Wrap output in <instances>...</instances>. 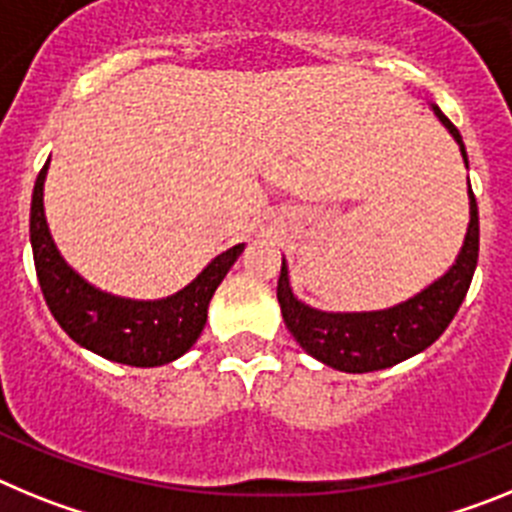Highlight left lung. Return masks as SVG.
Returning a JSON list of instances; mask_svg holds the SVG:
<instances>
[{
    "label": "left lung",
    "mask_w": 512,
    "mask_h": 512,
    "mask_svg": "<svg viewBox=\"0 0 512 512\" xmlns=\"http://www.w3.org/2000/svg\"><path fill=\"white\" fill-rule=\"evenodd\" d=\"M433 115L459 143L461 158L469 169L467 148L454 122L431 104ZM479 256V212L474 192L469 187V225L461 251L449 271L431 282L418 295L400 305L369 312H325L318 307L297 300L289 284L287 261L282 259V274L277 282V300L282 307L284 325L295 341L305 348L312 359L323 361L346 374L379 372L395 366L410 356L420 354L438 341L443 330L449 328L456 310L461 307L467 289L472 284Z\"/></svg>",
    "instance_id": "8db88e82"
}]
</instances>
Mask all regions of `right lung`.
<instances>
[{
  "mask_svg": "<svg viewBox=\"0 0 512 512\" xmlns=\"http://www.w3.org/2000/svg\"><path fill=\"white\" fill-rule=\"evenodd\" d=\"M51 164V161H48ZM48 164L40 169L30 205V243L45 305L71 341L102 359L128 366H164L197 343L207 323V305L243 243L210 261L184 289L161 300H130L94 287L71 269L53 243L43 207Z\"/></svg>",
  "mask_w": 512,
  "mask_h": 512,
  "instance_id": "add662e5",
  "label": "right lung"
}]
</instances>
